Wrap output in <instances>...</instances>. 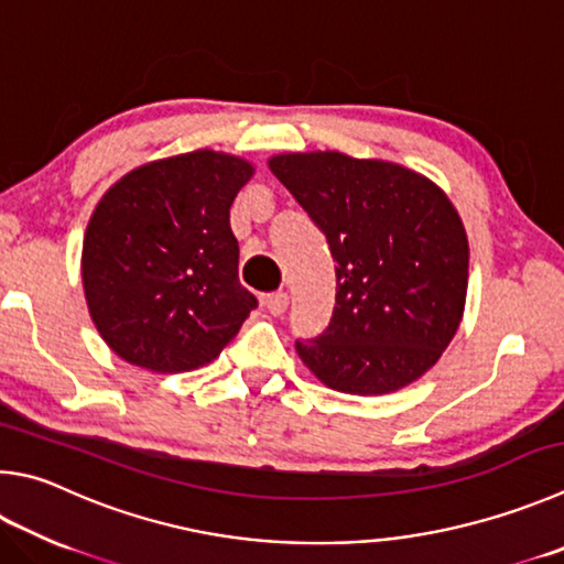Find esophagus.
Wrapping results in <instances>:
<instances>
[{
	"mask_svg": "<svg viewBox=\"0 0 564 564\" xmlns=\"http://www.w3.org/2000/svg\"><path fill=\"white\" fill-rule=\"evenodd\" d=\"M263 305L265 308H269V313L271 315H283L285 313V308H289V293H283V291H279V293H269V295H263Z\"/></svg>",
	"mask_w": 564,
	"mask_h": 564,
	"instance_id": "1",
	"label": "esophagus"
}]
</instances>
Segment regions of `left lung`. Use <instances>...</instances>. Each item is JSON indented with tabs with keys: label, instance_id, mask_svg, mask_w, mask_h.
<instances>
[{
	"label": "left lung",
	"instance_id": "obj_1",
	"mask_svg": "<svg viewBox=\"0 0 564 564\" xmlns=\"http://www.w3.org/2000/svg\"><path fill=\"white\" fill-rule=\"evenodd\" d=\"M325 234L335 308L315 340H295L305 367L347 394H389L419 380L464 315L468 241L446 194L419 172L343 152L269 160Z\"/></svg>",
	"mask_w": 564,
	"mask_h": 564
}]
</instances>
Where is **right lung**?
<instances>
[{
    "label": "right lung",
    "mask_w": 564,
    "mask_h": 564,
    "mask_svg": "<svg viewBox=\"0 0 564 564\" xmlns=\"http://www.w3.org/2000/svg\"><path fill=\"white\" fill-rule=\"evenodd\" d=\"M251 162L214 150L148 162L88 221L80 275L90 317L122 360L152 372L212 362L259 305L239 283L229 227Z\"/></svg>",
    "instance_id": "add662e5"
}]
</instances>
